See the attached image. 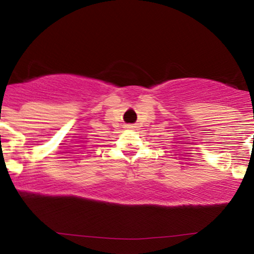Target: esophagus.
<instances>
[{
	"label": "esophagus",
	"mask_w": 254,
	"mask_h": 254,
	"mask_svg": "<svg viewBox=\"0 0 254 254\" xmlns=\"http://www.w3.org/2000/svg\"><path fill=\"white\" fill-rule=\"evenodd\" d=\"M127 128H128V129H133V128H134V126H133V125H128V126H127Z\"/></svg>",
	"instance_id": "34e87169"
}]
</instances>
